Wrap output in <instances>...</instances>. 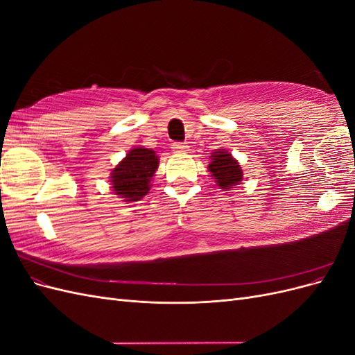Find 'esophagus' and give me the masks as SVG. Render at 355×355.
Masks as SVG:
<instances>
[{"instance_id":"obj_1","label":"esophagus","mask_w":355,"mask_h":355,"mask_svg":"<svg viewBox=\"0 0 355 355\" xmlns=\"http://www.w3.org/2000/svg\"><path fill=\"white\" fill-rule=\"evenodd\" d=\"M171 149H173L175 153H187L188 151V145L184 142H175L171 145Z\"/></svg>"}]
</instances>
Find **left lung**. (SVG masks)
<instances>
[{
  "label": "left lung",
  "mask_w": 355,
  "mask_h": 355,
  "mask_svg": "<svg viewBox=\"0 0 355 355\" xmlns=\"http://www.w3.org/2000/svg\"><path fill=\"white\" fill-rule=\"evenodd\" d=\"M210 159L211 161L209 164V171L220 189L230 191L232 187L239 185L243 180V170L239 161L228 151L218 149L216 153L210 155Z\"/></svg>",
  "instance_id": "8db88e82"
}]
</instances>
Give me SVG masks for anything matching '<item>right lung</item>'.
<instances>
[{"label":"right lung","mask_w":355,"mask_h":355,"mask_svg":"<svg viewBox=\"0 0 355 355\" xmlns=\"http://www.w3.org/2000/svg\"><path fill=\"white\" fill-rule=\"evenodd\" d=\"M157 168L158 157L153 149L142 146L130 149L111 173V185L115 196L124 198V201L144 198L151 188V179Z\"/></svg>","instance_id":"add662e5"}]
</instances>
